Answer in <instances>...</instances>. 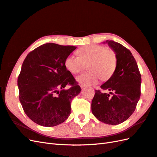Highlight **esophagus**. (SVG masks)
Returning a JSON list of instances; mask_svg holds the SVG:
<instances>
[{
    "mask_svg": "<svg viewBox=\"0 0 157 157\" xmlns=\"http://www.w3.org/2000/svg\"><path fill=\"white\" fill-rule=\"evenodd\" d=\"M80 87H81V88H82V89H83V88H84V87H85V86H83V85H82V84H80Z\"/></svg>",
    "mask_w": 157,
    "mask_h": 157,
    "instance_id": "34e87169",
    "label": "esophagus"
}]
</instances>
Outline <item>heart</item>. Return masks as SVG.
<instances>
[{
	"label": "heart",
	"mask_w": 157,
	"mask_h": 157,
	"mask_svg": "<svg viewBox=\"0 0 157 157\" xmlns=\"http://www.w3.org/2000/svg\"><path fill=\"white\" fill-rule=\"evenodd\" d=\"M78 56L70 55L66 58L65 66L72 74H78L87 66L89 71L78 75L76 80L83 86L96 83L99 78L107 81L115 73L117 66V56L115 52L101 45L82 47L78 50Z\"/></svg>",
	"instance_id": "heart-1"
}]
</instances>
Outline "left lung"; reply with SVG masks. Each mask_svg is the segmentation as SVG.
Listing matches in <instances>:
<instances>
[{"label": "left lung", "instance_id": "8db88e82", "mask_svg": "<svg viewBox=\"0 0 157 157\" xmlns=\"http://www.w3.org/2000/svg\"><path fill=\"white\" fill-rule=\"evenodd\" d=\"M117 56V66L112 77L95 90L91 111L100 121L109 124L124 122L135 111L140 96L141 75L135 58L122 44L107 40Z\"/></svg>", "mask_w": 157, "mask_h": 157}]
</instances>
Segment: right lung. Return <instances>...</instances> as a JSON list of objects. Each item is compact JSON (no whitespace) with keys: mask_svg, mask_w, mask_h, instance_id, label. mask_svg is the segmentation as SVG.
I'll return each instance as SVG.
<instances>
[{"mask_svg":"<svg viewBox=\"0 0 157 157\" xmlns=\"http://www.w3.org/2000/svg\"><path fill=\"white\" fill-rule=\"evenodd\" d=\"M76 48L44 44L24 60L18 78L19 100L28 117L40 125L56 126L71 113V100L81 87L64 62Z\"/></svg>","mask_w":157,"mask_h":157,"instance_id":"right-lung-1","label":"right lung"}]
</instances>
